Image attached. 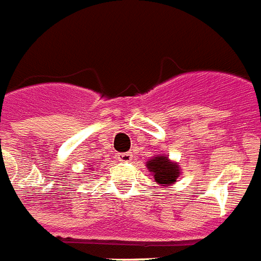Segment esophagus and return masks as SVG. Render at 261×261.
Masks as SVG:
<instances>
[{"instance_id": "obj_1", "label": "esophagus", "mask_w": 261, "mask_h": 261, "mask_svg": "<svg viewBox=\"0 0 261 261\" xmlns=\"http://www.w3.org/2000/svg\"><path fill=\"white\" fill-rule=\"evenodd\" d=\"M117 159L120 162H131L133 160V153L131 152H124V153H119Z\"/></svg>"}]
</instances>
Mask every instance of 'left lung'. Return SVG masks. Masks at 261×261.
I'll use <instances>...</instances> for the list:
<instances>
[{"mask_svg": "<svg viewBox=\"0 0 261 261\" xmlns=\"http://www.w3.org/2000/svg\"><path fill=\"white\" fill-rule=\"evenodd\" d=\"M146 167L159 185H173L181 174L179 166L169 160L167 156H156L146 162Z\"/></svg>", "mask_w": 261, "mask_h": 261, "instance_id": "8db88e82", "label": "left lung"}]
</instances>
